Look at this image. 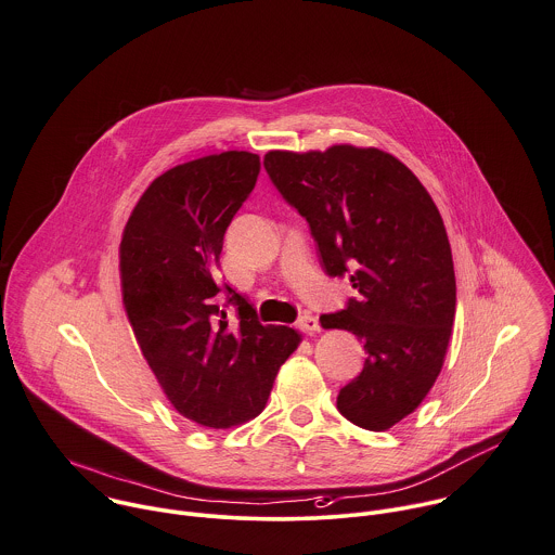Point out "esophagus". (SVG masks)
Returning a JSON list of instances; mask_svg holds the SVG:
<instances>
[{
	"mask_svg": "<svg viewBox=\"0 0 555 555\" xmlns=\"http://www.w3.org/2000/svg\"><path fill=\"white\" fill-rule=\"evenodd\" d=\"M296 326H298L302 333H318V331H320L318 318H315V315H309V313L300 315L298 322H296Z\"/></svg>",
	"mask_w": 555,
	"mask_h": 555,
	"instance_id": "1",
	"label": "esophagus"
}]
</instances>
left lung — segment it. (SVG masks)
Here are the masks:
<instances>
[{"label": "left lung", "mask_w": 555, "mask_h": 555, "mask_svg": "<svg viewBox=\"0 0 555 555\" xmlns=\"http://www.w3.org/2000/svg\"><path fill=\"white\" fill-rule=\"evenodd\" d=\"M263 166L309 222L322 270L350 276L359 292L320 318L365 348L337 409L365 430H387L422 404L448 352L456 279L443 218L420 179L380 149L270 151Z\"/></svg>", "instance_id": "8db88e82"}]
</instances>
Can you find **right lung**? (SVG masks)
<instances>
[{
	"mask_svg": "<svg viewBox=\"0 0 555 555\" xmlns=\"http://www.w3.org/2000/svg\"><path fill=\"white\" fill-rule=\"evenodd\" d=\"M259 155L227 151L159 175L133 207L120 242L122 305L170 404L205 428L257 417L300 335L263 326L220 283L227 227L250 196ZM236 307V322L225 307Z\"/></svg>",
	"mask_w": 555,
	"mask_h": 555,
	"instance_id": "obj_1",
	"label": "right lung"
}]
</instances>
